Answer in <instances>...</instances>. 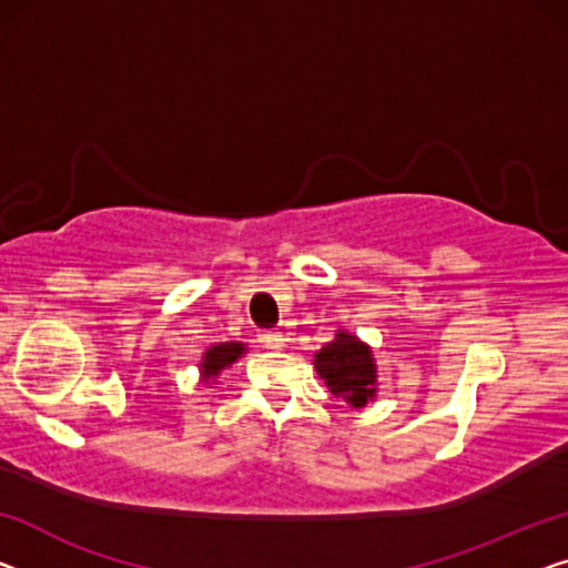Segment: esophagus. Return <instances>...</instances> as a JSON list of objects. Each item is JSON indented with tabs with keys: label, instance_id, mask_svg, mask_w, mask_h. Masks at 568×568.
<instances>
[{
	"label": "esophagus",
	"instance_id": "obj_1",
	"mask_svg": "<svg viewBox=\"0 0 568 568\" xmlns=\"http://www.w3.org/2000/svg\"><path fill=\"white\" fill-rule=\"evenodd\" d=\"M262 344L270 346V349H283V346H285V334L281 332V328H273V332L262 334Z\"/></svg>",
	"mask_w": 568,
	"mask_h": 568
}]
</instances>
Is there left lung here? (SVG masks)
Here are the masks:
<instances>
[{"instance_id": "8db88e82", "label": "left lung", "mask_w": 568, "mask_h": 568, "mask_svg": "<svg viewBox=\"0 0 568 568\" xmlns=\"http://www.w3.org/2000/svg\"><path fill=\"white\" fill-rule=\"evenodd\" d=\"M318 377L328 393L342 397L352 408H365L377 395V365L369 346L349 332H338L324 349L316 352Z\"/></svg>"}]
</instances>
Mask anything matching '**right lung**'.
Wrapping results in <instances>:
<instances>
[{
  "label": "right lung",
  "instance_id": "obj_1",
  "mask_svg": "<svg viewBox=\"0 0 568 568\" xmlns=\"http://www.w3.org/2000/svg\"><path fill=\"white\" fill-rule=\"evenodd\" d=\"M244 352H247V346L240 342H224V344H216V346H211V349L203 352V359H201L203 383L216 379L219 372L234 365V362L240 359Z\"/></svg>",
  "mask_w": 568,
  "mask_h": 568
}]
</instances>
